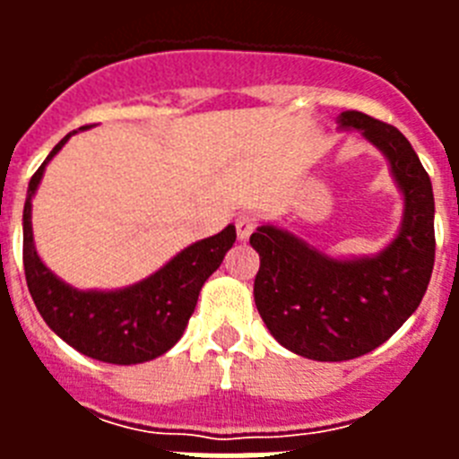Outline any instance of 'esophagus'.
I'll use <instances>...</instances> for the list:
<instances>
[{"instance_id": "34e87169", "label": "esophagus", "mask_w": 459, "mask_h": 459, "mask_svg": "<svg viewBox=\"0 0 459 459\" xmlns=\"http://www.w3.org/2000/svg\"><path fill=\"white\" fill-rule=\"evenodd\" d=\"M255 232V218L238 216L237 218V237L238 241H248L250 234Z\"/></svg>"}]
</instances>
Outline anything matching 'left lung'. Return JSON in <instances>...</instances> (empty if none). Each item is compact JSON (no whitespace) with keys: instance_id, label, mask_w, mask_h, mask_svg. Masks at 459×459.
<instances>
[{"instance_id":"obj_1","label":"left lung","mask_w":459,"mask_h":459,"mask_svg":"<svg viewBox=\"0 0 459 459\" xmlns=\"http://www.w3.org/2000/svg\"><path fill=\"white\" fill-rule=\"evenodd\" d=\"M338 131H356L386 158L403 195V221L375 255L340 257L296 232L262 222L250 237L259 255L255 306L285 350L312 360H350L377 350L423 301L435 266L432 181L395 126L342 112Z\"/></svg>"}]
</instances>
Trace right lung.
Listing matches in <instances>:
<instances>
[{
    "label": "right lung",
    "instance_id": "right-lung-1",
    "mask_svg": "<svg viewBox=\"0 0 459 459\" xmlns=\"http://www.w3.org/2000/svg\"><path fill=\"white\" fill-rule=\"evenodd\" d=\"M80 131H87L82 126ZM78 131L68 133L43 160L27 188L22 211V262L40 317L73 350L89 359L135 366L163 356L179 342L197 306L202 285L237 241L234 225L195 241L152 275L119 290H78L52 273L36 253L31 200L48 163Z\"/></svg>",
    "mask_w": 459,
    "mask_h": 459
}]
</instances>
